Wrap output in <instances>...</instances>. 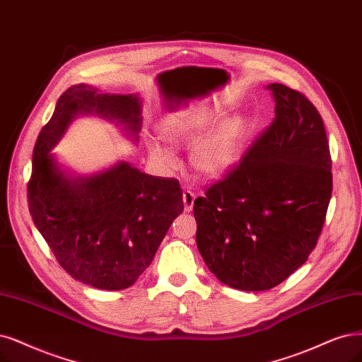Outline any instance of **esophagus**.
I'll use <instances>...</instances> for the list:
<instances>
[{
	"label": "esophagus",
	"instance_id": "34e87169",
	"mask_svg": "<svg viewBox=\"0 0 362 362\" xmlns=\"http://www.w3.org/2000/svg\"><path fill=\"white\" fill-rule=\"evenodd\" d=\"M183 198V206H185V211H191L194 207V202H195V194L189 189H185L182 194Z\"/></svg>",
	"mask_w": 362,
	"mask_h": 362
}]
</instances>
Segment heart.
Here are the masks:
<instances>
[{
    "mask_svg": "<svg viewBox=\"0 0 362 362\" xmlns=\"http://www.w3.org/2000/svg\"><path fill=\"white\" fill-rule=\"evenodd\" d=\"M213 122V116L202 112L176 113L160 125V134L171 144L195 141ZM246 140V127L242 119H231L207 136L199 139L191 151L192 168L204 177H218L228 171L240 156ZM151 152L160 165L171 167L174 156L163 146L151 143Z\"/></svg>",
    "mask_w": 362,
    "mask_h": 362,
    "instance_id": "b5f03b06",
    "label": "heart"
}]
</instances>
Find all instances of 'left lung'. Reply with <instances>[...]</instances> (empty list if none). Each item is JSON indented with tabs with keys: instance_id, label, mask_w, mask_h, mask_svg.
Instances as JSON below:
<instances>
[{
	"instance_id": "obj_1",
	"label": "left lung",
	"mask_w": 362,
	"mask_h": 362,
	"mask_svg": "<svg viewBox=\"0 0 362 362\" xmlns=\"http://www.w3.org/2000/svg\"><path fill=\"white\" fill-rule=\"evenodd\" d=\"M276 117L240 163L194 202L197 247L222 284L267 291L307 261L332 192L324 120L301 92L267 86Z\"/></svg>"
}]
</instances>
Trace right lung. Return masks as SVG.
<instances>
[{"mask_svg":"<svg viewBox=\"0 0 362 362\" xmlns=\"http://www.w3.org/2000/svg\"><path fill=\"white\" fill-rule=\"evenodd\" d=\"M78 113L115 119L132 137L141 125L137 95H110L88 85L66 89L37 137L30 213L73 279L98 289H125L151 265L171 222L183 211L182 189L177 179L149 176L124 160L89 177L65 176L49 152Z\"/></svg>","mask_w":362,"mask_h":362,"instance_id":"right-lung-1","label":"right lung"}]
</instances>
